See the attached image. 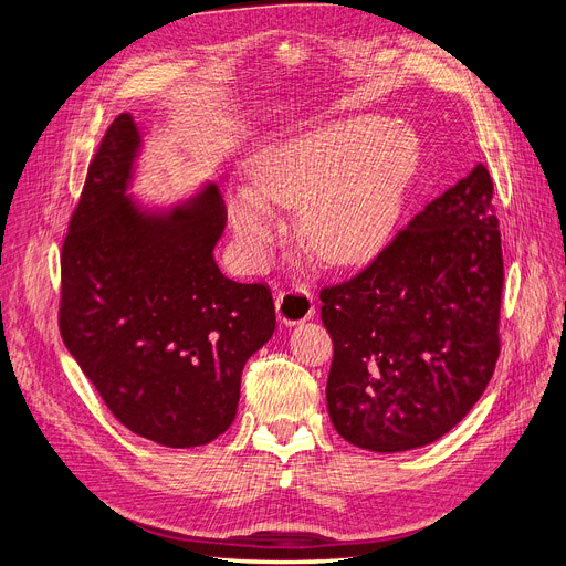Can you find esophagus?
I'll use <instances>...</instances> for the list:
<instances>
[{
    "label": "esophagus",
    "mask_w": 566,
    "mask_h": 566,
    "mask_svg": "<svg viewBox=\"0 0 566 566\" xmlns=\"http://www.w3.org/2000/svg\"><path fill=\"white\" fill-rule=\"evenodd\" d=\"M276 314L283 325H300L310 321L316 314L314 297L306 287H293L279 293L276 297Z\"/></svg>",
    "instance_id": "obj_1"
}]
</instances>
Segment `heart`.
<instances>
[{"mask_svg": "<svg viewBox=\"0 0 566 566\" xmlns=\"http://www.w3.org/2000/svg\"><path fill=\"white\" fill-rule=\"evenodd\" d=\"M418 163L416 134L375 115L273 142L250 160V184L229 188L233 241L260 266L281 231L276 210H300L302 241L318 260L364 264L397 229Z\"/></svg>", "mask_w": 566, "mask_h": 566, "instance_id": "b5f03b06", "label": "heart"}]
</instances>
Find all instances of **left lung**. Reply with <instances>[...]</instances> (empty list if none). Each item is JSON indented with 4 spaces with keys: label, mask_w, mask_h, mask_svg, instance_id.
Segmentation results:
<instances>
[{
    "label": "left lung",
    "mask_w": 566,
    "mask_h": 566,
    "mask_svg": "<svg viewBox=\"0 0 566 566\" xmlns=\"http://www.w3.org/2000/svg\"><path fill=\"white\" fill-rule=\"evenodd\" d=\"M493 184L479 163L366 271L321 290L335 354L325 401L342 439L399 453L441 439L499 361L503 293Z\"/></svg>",
    "instance_id": "8db88e82"
}]
</instances>
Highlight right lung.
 Wrapping results in <instances>:
<instances>
[{"label": "right lung", "mask_w": 566, "mask_h": 566, "mask_svg": "<svg viewBox=\"0 0 566 566\" xmlns=\"http://www.w3.org/2000/svg\"><path fill=\"white\" fill-rule=\"evenodd\" d=\"M146 127L129 113L90 165L61 256V335L111 413L169 449L224 434L248 358L276 331L269 287L219 271L224 202L200 184L139 200Z\"/></svg>", "instance_id": "right-lung-1"}]
</instances>
